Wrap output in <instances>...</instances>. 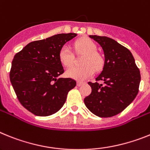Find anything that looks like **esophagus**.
Masks as SVG:
<instances>
[{"instance_id": "obj_1", "label": "esophagus", "mask_w": 150, "mask_h": 150, "mask_svg": "<svg viewBox=\"0 0 150 150\" xmlns=\"http://www.w3.org/2000/svg\"><path fill=\"white\" fill-rule=\"evenodd\" d=\"M83 84H84V82H83V81H78V82H77V85L78 86L82 85Z\"/></svg>"}]
</instances>
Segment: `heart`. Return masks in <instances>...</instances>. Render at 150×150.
I'll list each match as a JSON object with an SVG mask.
<instances>
[{
    "label": "heart",
    "instance_id": "b5f03b06",
    "mask_svg": "<svg viewBox=\"0 0 150 150\" xmlns=\"http://www.w3.org/2000/svg\"><path fill=\"white\" fill-rule=\"evenodd\" d=\"M75 47L79 53L85 54L83 58L81 66H72L66 71V75L78 81H84L93 75L94 70L102 69L104 59L97 52V45L88 38L79 39L75 43ZM61 63L69 67L74 62L73 53L67 45H63L59 52Z\"/></svg>",
    "mask_w": 150,
    "mask_h": 150
}]
</instances>
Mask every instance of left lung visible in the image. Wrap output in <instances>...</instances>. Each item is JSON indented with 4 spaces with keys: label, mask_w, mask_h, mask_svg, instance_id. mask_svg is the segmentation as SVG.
I'll return each instance as SVG.
<instances>
[{
    "label": "left lung",
    "mask_w": 150,
    "mask_h": 150,
    "mask_svg": "<svg viewBox=\"0 0 150 150\" xmlns=\"http://www.w3.org/2000/svg\"><path fill=\"white\" fill-rule=\"evenodd\" d=\"M89 37L102 47L105 62L96 82H88L92 91L84 98V104L97 116H114L129 106L137 95L140 70L132 53L125 47L105 36ZM99 80H103L104 84H99Z\"/></svg>",
    "instance_id": "left-lung-1"
}]
</instances>
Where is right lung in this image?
Masks as SVG:
<instances>
[{
  "label": "right lung",
  "mask_w": 150,
  "mask_h": 150,
  "mask_svg": "<svg viewBox=\"0 0 150 150\" xmlns=\"http://www.w3.org/2000/svg\"><path fill=\"white\" fill-rule=\"evenodd\" d=\"M77 34H58L32 41L18 52L12 61L10 82L20 103L38 116H48L64 105L74 79L59 78L64 72L59 52Z\"/></svg>",
  "instance_id": "add662e5"
}]
</instances>
